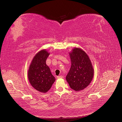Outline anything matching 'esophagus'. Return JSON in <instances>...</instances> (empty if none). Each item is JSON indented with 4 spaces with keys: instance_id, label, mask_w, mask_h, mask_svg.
Instances as JSON below:
<instances>
[{
    "instance_id": "obj_1",
    "label": "esophagus",
    "mask_w": 122,
    "mask_h": 122,
    "mask_svg": "<svg viewBox=\"0 0 122 122\" xmlns=\"http://www.w3.org/2000/svg\"><path fill=\"white\" fill-rule=\"evenodd\" d=\"M57 78L58 79H61V78H63V76H61H61H57Z\"/></svg>"
}]
</instances>
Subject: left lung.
Returning <instances> with one entry per match:
<instances>
[{
	"mask_svg": "<svg viewBox=\"0 0 122 122\" xmlns=\"http://www.w3.org/2000/svg\"><path fill=\"white\" fill-rule=\"evenodd\" d=\"M69 53L71 67L66 79L72 90L79 92L90 84L94 70L89 56L82 49L75 47Z\"/></svg>",
	"mask_w": 122,
	"mask_h": 122,
	"instance_id": "8db88e82",
	"label": "left lung"
}]
</instances>
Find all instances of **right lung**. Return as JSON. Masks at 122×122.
<instances>
[{
	"label": "right lung",
	"instance_id": "right-lung-1",
	"mask_svg": "<svg viewBox=\"0 0 122 122\" xmlns=\"http://www.w3.org/2000/svg\"><path fill=\"white\" fill-rule=\"evenodd\" d=\"M50 53L42 49L35 55L29 65L27 76L29 82L35 89L41 93L48 91L55 81L46 61Z\"/></svg>",
	"mask_w": 122,
	"mask_h": 122
}]
</instances>
